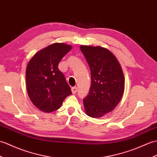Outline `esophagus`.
I'll list each match as a JSON object with an SVG mask.
<instances>
[{
	"label": "esophagus",
	"instance_id": "34e87169",
	"mask_svg": "<svg viewBox=\"0 0 157 157\" xmlns=\"http://www.w3.org/2000/svg\"><path fill=\"white\" fill-rule=\"evenodd\" d=\"M71 92L73 94H75L76 92H77V87H71Z\"/></svg>",
	"mask_w": 157,
	"mask_h": 157
}]
</instances>
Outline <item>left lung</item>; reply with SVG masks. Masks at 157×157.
Wrapping results in <instances>:
<instances>
[{
  "instance_id": "obj_1",
  "label": "left lung",
  "mask_w": 157,
  "mask_h": 157,
  "mask_svg": "<svg viewBox=\"0 0 157 157\" xmlns=\"http://www.w3.org/2000/svg\"><path fill=\"white\" fill-rule=\"evenodd\" d=\"M91 71V86L83 99L87 116L98 118L112 112L121 100L124 76L121 65L111 52L102 47L80 46Z\"/></svg>"
}]
</instances>
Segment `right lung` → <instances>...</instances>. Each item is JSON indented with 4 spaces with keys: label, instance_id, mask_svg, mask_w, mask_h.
Masks as SVG:
<instances>
[{
    "label": "right lung",
    "instance_id": "add662e5",
    "mask_svg": "<svg viewBox=\"0 0 157 157\" xmlns=\"http://www.w3.org/2000/svg\"><path fill=\"white\" fill-rule=\"evenodd\" d=\"M71 45L56 43L40 50L29 61L26 84L29 98L39 110L46 113L59 109L72 94L58 65Z\"/></svg>",
    "mask_w": 157,
    "mask_h": 157
}]
</instances>
